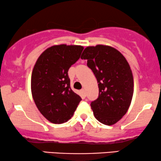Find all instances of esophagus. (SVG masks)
<instances>
[{"mask_svg": "<svg viewBox=\"0 0 161 161\" xmlns=\"http://www.w3.org/2000/svg\"><path fill=\"white\" fill-rule=\"evenodd\" d=\"M80 93L82 94V95L84 96V97H86V91H85L84 89H82L80 90Z\"/></svg>", "mask_w": 161, "mask_h": 161, "instance_id": "34e87169", "label": "esophagus"}]
</instances>
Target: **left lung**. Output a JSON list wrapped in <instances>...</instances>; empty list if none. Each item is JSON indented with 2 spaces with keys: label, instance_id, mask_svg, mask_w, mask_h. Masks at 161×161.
<instances>
[{
  "label": "left lung",
  "instance_id": "obj_1",
  "mask_svg": "<svg viewBox=\"0 0 161 161\" xmlns=\"http://www.w3.org/2000/svg\"><path fill=\"white\" fill-rule=\"evenodd\" d=\"M80 58L87 60L98 83V97L90 104L94 116L104 125L115 124L127 113L133 97L129 64L115 48L100 45L85 48Z\"/></svg>",
  "mask_w": 161,
  "mask_h": 161
}]
</instances>
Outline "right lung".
<instances>
[{
	"label": "right lung",
	"mask_w": 161,
	"mask_h": 161,
	"mask_svg": "<svg viewBox=\"0 0 161 161\" xmlns=\"http://www.w3.org/2000/svg\"><path fill=\"white\" fill-rule=\"evenodd\" d=\"M78 45H54L37 59L31 75V92L40 113L50 122L61 124L73 116L81 97L72 91L68 70L80 58Z\"/></svg>",
	"instance_id": "right-lung-1"
}]
</instances>
